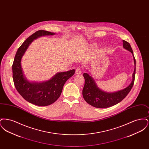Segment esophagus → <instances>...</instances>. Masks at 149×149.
<instances>
[{"instance_id": "34e87169", "label": "esophagus", "mask_w": 149, "mask_h": 149, "mask_svg": "<svg viewBox=\"0 0 149 149\" xmlns=\"http://www.w3.org/2000/svg\"><path fill=\"white\" fill-rule=\"evenodd\" d=\"M82 73V71H81V69L80 68H77V69H76V71H75V74H81Z\"/></svg>"}]
</instances>
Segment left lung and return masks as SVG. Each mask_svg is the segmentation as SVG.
Here are the masks:
<instances>
[{"instance_id": "8db88e82", "label": "left lung", "mask_w": 149, "mask_h": 149, "mask_svg": "<svg viewBox=\"0 0 149 149\" xmlns=\"http://www.w3.org/2000/svg\"><path fill=\"white\" fill-rule=\"evenodd\" d=\"M123 48L130 51L132 54L134 58L135 69L132 74L131 83L127 87L118 92H106L99 88L94 79L91 76L90 73L84 72L83 76L85 79V84L83 89V96L85 101L90 105L98 108H104L113 106L121 102L131 90L135 81L136 60L130 44L124 40H123Z\"/></svg>"}]
</instances>
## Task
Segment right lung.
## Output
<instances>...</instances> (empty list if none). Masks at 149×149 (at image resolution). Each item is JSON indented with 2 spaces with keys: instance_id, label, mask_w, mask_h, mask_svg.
Listing matches in <instances>:
<instances>
[{
  "instance_id": "obj_1",
  "label": "right lung",
  "mask_w": 149,
  "mask_h": 149,
  "mask_svg": "<svg viewBox=\"0 0 149 149\" xmlns=\"http://www.w3.org/2000/svg\"><path fill=\"white\" fill-rule=\"evenodd\" d=\"M55 33L39 30L28 37L17 50L12 65L13 79L15 87L22 97L38 106H46L54 103L63 91L65 82L75 73V70L57 72L50 80L42 83L31 82L26 78L21 66L22 56L34 40L45 36L54 35Z\"/></svg>"
}]
</instances>
